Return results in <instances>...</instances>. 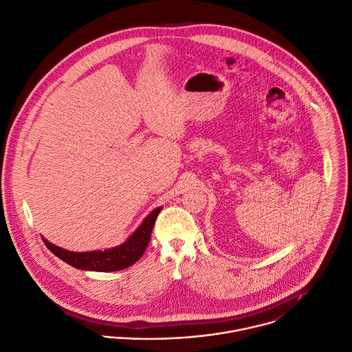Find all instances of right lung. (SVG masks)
Masks as SVG:
<instances>
[{
	"mask_svg": "<svg viewBox=\"0 0 352 352\" xmlns=\"http://www.w3.org/2000/svg\"><path fill=\"white\" fill-rule=\"evenodd\" d=\"M161 209L162 206L154 209L122 245L111 249L94 252H70L51 243L45 238H43V241L55 256H58L60 260L66 261L74 268L99 272L120 271L135 264L143 256L150 242L151 231Z\"/></svg>",
	"mask_w": 352,
	"mask_h": 352,
	"instance_id": "obj_1",
	"label": "right lung"
}]
</instances>
